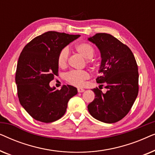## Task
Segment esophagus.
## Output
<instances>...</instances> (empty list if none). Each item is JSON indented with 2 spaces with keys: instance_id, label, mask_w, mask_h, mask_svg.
<instances>
[{
  "instance_id": "obj_1",
  "label": "esophagus",
  "mask_w": 155,
  "mask_h": 155,
  "mask_svg": "<svg viewBox=\"0 0 155 155\" xmlns=\"http://www.w3.org/2000/svg\"><path fill=\"white\" fill-rule=\"evenodd\" d=\"M84 91V89H82V88H78V92H83Z\"/></svg>"
}]
</instances>
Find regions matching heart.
Instances as JSON below:
<instances>
[{
	"instance_id": "heart-1",
	"label": "heart",
	"mask_w": 155,
	"mask_h": 155,
	"mask_svg": "<svg viewBox=\"0 0 155 155\" xmlns=\"http://www.w3.org/2000/svg\"><path fill=\"white\" fill-rule=\"evenodd\" d=\"M75 49L78 54L87 59V63L92 64L93 61L91 58L94 55V49L91 44L82 42L75 46ZM69 58V51L67 48H63L59 52L57 62L61 68H65L68 66ZM90 78V74L85 71H72L65 75V79L68 82L73 85L82 87L84 84V81Z\"/></svg>"
}]
</instances>
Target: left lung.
I'll return each instance as SVG.
<instances>
[{"label": "left lung", "instance_id": "1", "mask_svg": "<svg viewBox=\"0 0 155 155\" xmlns=\"http://www.w3.org/2000/svg\"><path fill=\"white\" fill-rule=\"evenodd\" d=\"M100 51L101 63L96 80L107 91L92 89L94 99L87 106L97 120L113 124L126 116L138 94V68L128 46L107 33H97L88 39Z\"/></svg>", "mask_w": 155, "mask_h": 155}]
</instances>
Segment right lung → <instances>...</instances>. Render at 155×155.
Returning a JSON list of instances; mask_svg holds the SVG:
<instances>
[{
    "label": "right lung",
    "mask_w": 155,
    "mask_h": 155,
    "mask_svg": "<svg viewBox=\"0 0 155 155\" xmlns=\"http://www.w3.org/2000/svg\"><path fill=\"white\" fill-rule=\"evenodd\" d=\"M80 35L49 31L25 46L18 61L15 82L20 104L34 119L51 123L64 115L77 88L63 85L51 88L49 82L58 74L59 52Z\"/></svg>",
    "instance_id": "obj_1"
}]
</instances>
